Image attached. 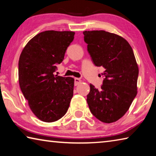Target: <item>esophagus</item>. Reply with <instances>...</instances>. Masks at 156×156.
Returning <instances> with one entry per match:
<instances>
[{"mask_svg":"<svg viewBox=\"0 0 156 156\" xmlns=\"http://www.w3.org/2000/svg\"><path fill=\"white\" fill-rule=\"evenodd\" d=\"M80 83H81V80L80 78H74V85L75 86L78 85V84H80Z\"/></svg>","mask_w":156,"mask_h":156,"instance_id":"obj_1","label":"esophagus"}]
</instances>
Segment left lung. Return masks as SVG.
I'll use <instances>...</instances> for the list:
<instances>
[{"instance_id":"1","label":"left lung","mask_w":156,"mask_h":156,"mask_svg":"<svg viewBox=\"0 0 156 156\" xmlns=\"http://www.w3.org/2000/svg\"><path fill=\"white\" fill-rule=\"evenodd\" d=\"M83 34L94 65L105 69L101 88L90 84L87 96L89 109L102 122H115L127 112L137 94L139 70L133 49L115 34L96 30Z\"/></svg>"}]
</instances>
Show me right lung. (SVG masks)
<instances>
[{
	"instance_id": "1",
	"label": "right lung",
	"mask_w": 156,
	"mask_h": 156,
	"mask_svg": "<svg viewBox=\"0 0 156 156\" xmlns=\"http://www.w3.org/2000/svg\"><path fill=\"white\" fill-rule=\"evenodd\" d=\"M73 31H45L28 42L18 61V80L31 110L43 122H52L67 113L73 97L74 79L54 74Z\"/></svg>"
}]
</instances>
